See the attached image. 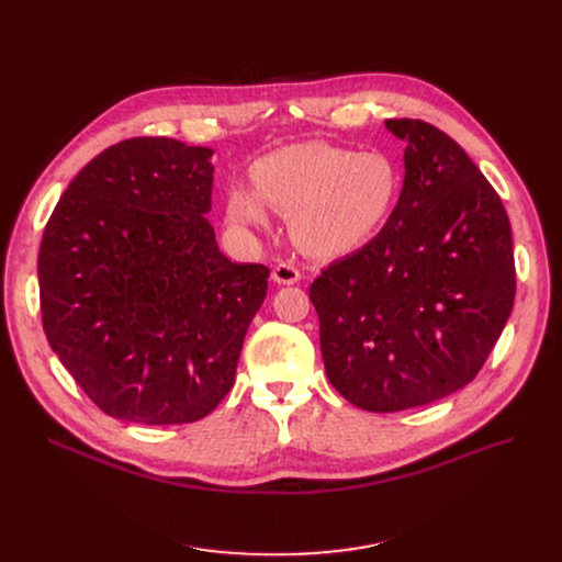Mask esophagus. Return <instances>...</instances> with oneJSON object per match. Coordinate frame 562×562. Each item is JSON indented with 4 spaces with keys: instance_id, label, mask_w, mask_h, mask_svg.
Wrapping results in <instances>:
<instances>
[{
    "instance_id": "1",
    "label": "esophagus",
    "mask_w": 562,
    "mask_h": 562,
    "mask_svg": "<svg viewBox=\"0 0 562 562\" xmlns=\"http://www.w3.org/2000/svg\"><path fill=\"white\" fill-rule=\"evenodd\" d=\"M301 280V271L289 261H280L273 269V282L278 284H296Z\"/></svg>"
}]
</instances>
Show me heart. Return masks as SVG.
<instances>
[{
	"label": "heart",
	"instance_id": "b5f03b06",
	"mask_svg": "<svg viewBox=\"0 0 562 562\" xmlns=\"http://www.w3.org/2000/svg\"><path fill=\"white\" fill-rule=\"evenodd\" d=\"M255 191L232 187L225 214L232 227H269V210L289 216L296 246L312 257H341L362 248L390 218L401 175L382 153L310 140L282 147L252 166Z\"/></svg>",
	"mask_w": 562,
	"mask_h": 562
}]
</instances>
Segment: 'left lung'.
<instances>
[{
	"label": "left lung",
	"mask_w": 562,
	"mask_h": 562,
	"mask_svg": "<svg viewBox=\"0 0 562 562\" xmlns=\"http://www.w3.org/2000/svg\"><path fill=\"white\" fill-rule=\"evenodd\" d=\"M407 140L385 227L310 286L333 387L369 412L445 398L476 378L515 303L504 202L462 147L424 121Z\"/></svg>",
	"instance_id": "8db88e82"
}]
</instances>
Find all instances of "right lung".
<instances>
[{"label": "right lung", "mask_w": 562, "mask_h": 562, "mask_svg": "<svg viewBox=\"0 0 562 562\" xmlns=\"http://www.w3.org/2000/svg\"><path fill=\"white\" fill-rule=\"evenodd\" d=\"M214 150L115 143L54 206L38 252L52 350L113 419L191 424L232 390L263 263H234L212 223Z\"/></svg>", "instance_id": "obj_1"}]
</instances>
